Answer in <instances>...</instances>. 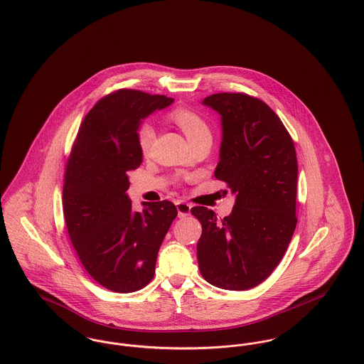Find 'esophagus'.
I'll list each match as a JSON object with an SVG mask.
<instances>
[{
  "label": "esophagus",
  "instance_id": "esophagus-1",
  "mask_svg": "<svg viewBox=\"0 0 364 364\" xmlns=\"http://www.w3.org/2000/svg\"><path fill=\"white\" fill-rule=\"evenodd\" d=\"M176 208H177V213H178L180 218L187 217L190 212H191V205L187 203V202H183V200H177L176 202Z\"/></svg>",
  "mask_w": 364,
  "mask_h": 364
}]
</instances>
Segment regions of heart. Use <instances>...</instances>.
Here are the masks:
<instances>
[{
    "mask_svg": "<svg viewBox=\"0 0 364 364\" xmlns=\"http://www.w3.org/2000/svg\"><path fill=\"white\" fill-rule=\"evenodd\" d=\"M171 119L186 133L188 140H191L199 134H203V133H210L206 122L198 114H195L190 109L177 108L171 112ZM154 137H155V130H154L151 124L144 122L139 127L137 141H139L140 150L143 151L144 154L150 150Z\"/></svg>",
    "mask_w": 364,
    "mask_h": 364,
    "instance_id": "1",
    "label": "heart"
}]
</instances>
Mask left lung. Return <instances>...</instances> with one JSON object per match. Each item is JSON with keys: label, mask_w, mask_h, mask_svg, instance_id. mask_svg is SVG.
Segmentation results:
<instances>
[{"label": "left lung", "mask_w": 364, "mask_h": 364, "mask_svg": "<svg viewBox=\"0 0 364 364\" xmlns=\"http://www.w3.org/2000/svg\"><path fill=\"white\" fill-rule=\"evenodd\" d=\"M202 105L221 117L223 139L214 176L235 195L230 215L195 206L202 224L196 256L210 284L249 290L278 267L297 225V155L278 115L245 93H215Z\"/></svg>", "instance_id": "1"}]
</instances>
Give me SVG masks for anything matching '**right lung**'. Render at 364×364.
<instances>
[{
	"instance_id": "right-lung-1",
	"label": "right lung",
	"mask_w": 364,
	"mask_h": 364,
	"mask_svg": "<svg viewBox=\"0 0 364 364\" xmlns=\"http://www.w3.org/2000/svg\"><path fill=\"white\" fill-rule=\"evenodd\" d=\"M174 100L119 89L86 114L67 162L63 213L71 243L86 272L111 291L143 289L155 274L162 240L177 215L169 200L132 209L129 173L143 162L141 119Z\"/></svg>"
}]
</instances>
